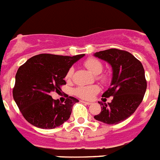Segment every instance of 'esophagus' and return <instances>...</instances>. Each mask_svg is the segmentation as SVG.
Listing matches in <instances>:
<instances>
[{
	"instance_id": "1",
	"label": "esophagus",
	"mask_w": 160,
	"mask_h": 160,
	"mask_svg": "<svg viewBox=\"0 0 160 160\" xmlns=\"http://www.w3.org/2000/svg\"><path fill=\"white\" fill-rule=\"evenodd\" d=\"M81 102H82V103H85V104H87V105H91V103H90V102H86V101H82V100H81Z\"/></svg>"
}]
</instances>
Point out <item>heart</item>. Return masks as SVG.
Returning a JSON list of instances; mask_svg holds the SVG:
<instances>
[{"mask_svg": "<svg viewBox=\"0 0 160 160\" xmlns=\"http://www.w3.org/2000/svg\"><path fill=\"white\" fill-rule=\"evenodd\" d=\"M84 65L89 69L91 72L96 75V78L103 84L110 81V75L108 73H101L103 70V64L95 57H90L84 61ZM74 73V68L73 66L69 67L65 74V79L67 81H70L73 78ZM100 88L98 85L91 86H79L74 88L73 91V95L86 100H91L94 99L95 95L99 93Z\"/></svg>", "mask_w": 160, "mask_h": 160, "instance_id": "1", "label": "heart"}]
</instances>
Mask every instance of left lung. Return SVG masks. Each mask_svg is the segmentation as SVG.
Instances as JSON below:
<instances>
[{"instance_id":"left-lung-1","label":"left lung","mask_w":160,"mask_h":160,"mask_svg":"<svg viewBox=\"0 0 160 160\" xmlns=\"http://www.w3.org/2000/svg\"><path fill=\"white\" fill-rule=\"evenodd\" d=\"M95 56L112 65L113 77L111 87L102 95L105 100L112 96V102H99L102 110L94 118L108 125H117L130 117L142 103L147 87L145 71L140 61L125 50L108 49Z\"/></svg>"}]
</instances>
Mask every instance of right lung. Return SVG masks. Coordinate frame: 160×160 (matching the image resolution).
Here are the masks:
<instances>
[{
  "mask_svg": "<svg viewBox=\"0 0 160 160\" xmlns=\"http://www.w3.org/2000/svg\"><path fill=\"white\" fill-rule=\"evenodd\" d=\"M84 54L69 56L39 54L19 67L15 76L13 97L22 115L31 125L41 129H54L68 121L75 103L67 95L65 103L53 99L59 93L67 70Z\"/></svg>",
  "mask_w": 160,
  "mask_h": 160,
  "instance_id": "add662e5",
  "label": "right lung"
}]
</instances>
